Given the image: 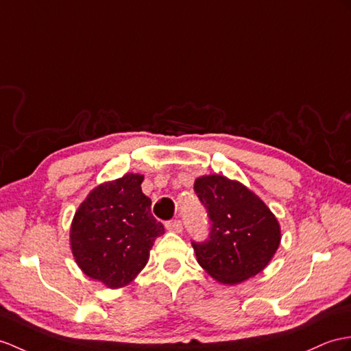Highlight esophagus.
I'll return each instance as SVG.
<instances>
[{
    "mask_svg": "<svg viewBox=\"0 0 351 351\" xmlns=\"http://www.w3.org/2000/svg\"><path fill=\"white\" fill-rule=\"evenodd\" d=\"M165 228H167L168 230H171V232L180 234L182 230H183V223H182V220L174 219V220H169V221H167V223H165Z\"/></svg>",
    "mask_w": 351,
    "mask_h": 351,
    "instance_id": "esophagus-1",
    "label": "esophagus"
}]
</instances>
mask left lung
<instances>
[{
    "label": "left lung",
    "instance_id": "8db88e82",
    "mask_svg": "<svg viewBox=\"0 0 351 351\" xmlns=\"http://www.w3.org/2000/svg\"><path fill=\"white\" fill-rule=\"evenodd\" d=\"M193 189L210 219L208 237L192 241L201 267L225 285L261 272L281 240L271 210L241 183L223 176L201 177Z\"/></svg>",
    "mask_w": 351,
    "mask_h": 351
}]
</instances>
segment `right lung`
<instances>
[{"label":"right lung","instance_id":"add662e5","mask_svg":"<svg viewBox=\"0 0 351 351\" xmlns=\"http://www.w3.org/2000/svg\"><path fill=\"white\" fill-rule=\"evenodd\" d=\"M143 180L140 174H126L101 184L74 215L70 237L75 262L84 274L108 287L130 283L165 230L152 215Z\"/></svg>","mask_w":351,"mask_h":351}]
</instances>
